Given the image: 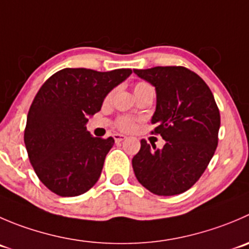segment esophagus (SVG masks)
<instances>
[{"instance_id": "34e87169", "label": "esophagus", "mask_w": 249, "mask_h": 249, "mask_svg": "<svg viewBox=\"0 0 249 249\" xmlns=\"http://www.w3.org/2000/svg\"><path fill=\"white\" fill-rule=\"evenodd\" d=\"M113 137H114L115 142H122V141H124V140H126V136H125V135H122V134H114L113 135Z\"/></svg>"}]
</instances>
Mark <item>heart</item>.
<instances>
[{
  "mask_svg": "<svg viewBox=\"0 0 249 249\" xmlns=\"http://www.w3.org/2000/svg\"><path fill=\"white\" fill-rule=\"evenodd\" d=\"M134 92L135 95H140V93H143V92H153L154 93V90L153 88H152L149 84L144 83V81H141V83H137L136 85H135L134 88ZM109 95L108 96V100L110 98ZM118 125H119L120 129L123 130H130L132 129V126H134V120L131 119V118H122V119H119V122H118Z\"/></svg>",
  "mask_w": 249,
  "mask_h": 249,
  "instance_id": "obj_1",
  "label": "heart"
}]
</instances>
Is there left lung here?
<instances>
[{
  "label": "left lung",
  "instance_id": "8db88e82",
  "mask_svg": "<svg viewBox=\"0 0 249 249\" xmlns=\"http://www.w3.org/2000/svg\"><path fill=\"white\" fill-rule=\"evenodd\" d=\"M156 89L152 124L165 144L161 149L141 141L132 169L143 187L158 196L191 189L213 158L218 146L220 113L203 79L183 67L134 69Z\"/></svg>",
  "mask_w": 249,
  "mask_h": 249
}]
</instances>
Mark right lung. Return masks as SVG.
<instances>
[{"instance_id": "obj_1", "label": "right lung", "mask_w": 249, "mask_h": 249, "mask_svg": "<svg viewBox=\"0 0 249 249\" xmlns=\"http://www.w3.org/2000/svg\"><path fill=\"white\" fill-rule=\"evenodd\" d=\"M131 73L66 68L41 86L29 109L24 142L36 175L48 190L75 197L97 182L114 139L92 136L86 123Z\"/></svg>"}]
</instances>
